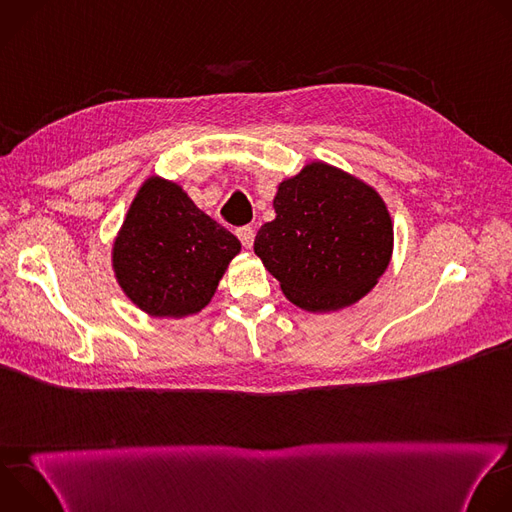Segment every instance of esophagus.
<instances>
[{"instance_id":"esophagus-1","label":"esophagus","mask_w":512,"mask_h":512,"mask_svg":"<svg viewBox=\"0 0 512 512\" xmlns=\"http://www.w3.org/2000/svg\"><path fill=\"white\" fill-rule=\"evenodd\" d=\"M237 237L241 239L243 247L245 249H251L253 247V241H255V231L251 227H239L237 229Z\"/></svg>"}]
</instances>
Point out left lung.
Wrapping results in <instances>:
<instances>
[{"label":"left lung","mask_w":512,"mask_h":512,"mask_svg":"<svg viewBox=\"0 0 512 512\" xmlns=\"http://www.w3.org/2000/svg\"><path fill=\"white\" fill-rule=\"evenodd\" d=\"M273 208L253 249L294 306L312 314L344 310L387 271L393 218L377 188L358 176L314 160L277 184Z\"/></svg>","instance_id":"obj_1"}]
</instances>
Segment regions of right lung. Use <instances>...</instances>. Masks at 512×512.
<instances>
[{
    "label": "right lung",
    "mask_w": 512,
    "mask_h": 512,
    "mask_svg": "<svg viewBox=\"0 0 512 512\" xmlns=\"http://www.w3.org/2000/svg\"><path fill=\"white\" fill-rule=\"evenodd\" d=\"M241 253L239 239L158 174L133 196L111 247V267L129 302L152 318L202 312Z\"/></svg>",
    "instance_id": "add662e5"
}]
</instances>
